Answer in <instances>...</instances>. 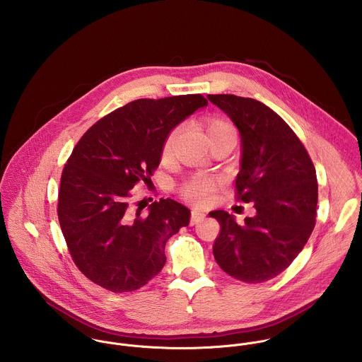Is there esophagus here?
Wrapping results in <instances>:
<instances>
[{
  "label": "esophagus",
  "instance_id": "1",
  "mask_svg": "<svg viewBox=\"0 0 362 362\" xmlns=\"http://www.w3.org/2000/svg\"><path fill=\"white\" fill-rule=\"evenodd\" d=\"M205 218V213L199 211V210H192L191 211V220H189V224L191 226H195L198 224L199 221H202Z\"/></svg>",
  "mask_w": 362,
  "mask_h": 362
}]
</instances>
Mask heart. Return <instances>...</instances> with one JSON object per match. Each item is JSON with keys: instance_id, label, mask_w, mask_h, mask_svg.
<instances>
[{"instance_id": "b5f03b06", "label": "heart", "mask_w": 362, "mask_h": 362, "mask_svg": "<svg viewBox=\"0 0 362 362\" xmlns=\"http://www.w3.org/2000/svg\"><path fill=\"white\" fill-rule=\"evenodd\" d=\"M206 134L209 141L216 139V138H223V136L237 138V131H235L234 125L221 117H211L207 119ZM177 135H178V128H174L165 136V139L163 142V148H161L163 158H168L171 155ZM214 187H216L214 181L209 180L206 177H195V178L187 181L181 187V197L194 205H204L209 201L211 192L214 191Z\"/></svg>"}]
</instances>
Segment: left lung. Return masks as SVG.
<instances>
[{
  "label": "left lung",
  "mask_w": 362,
  "mask_h": 362,
  "mask_svg": "<svg viewBox=\"0 0 362 362\" xmlns=\"http://www.w3.org/2000/svg\"><path fill=\"white\" fill-rule=\"evenodd\" d=\"M207 99L240 131L235 197L257 209L243 226L224 210L209 213L220 224L213 255L231 277L263 283L284 272L310 238L317 205L315 167L294 131L267 105L235 95Z\"/></svg>",
  "instance_id": "8db88e82"
}]
</instances>
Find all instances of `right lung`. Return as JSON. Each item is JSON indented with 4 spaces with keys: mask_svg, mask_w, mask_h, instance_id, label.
I'll use <instances>...</instances> for the list:
<instances>
[{
    "mask_svg": "<svg viewBox=\"0 0 362 362\" xmlns=\"http://www.w3.org/2000/svg\"><path fill=\"white\" fill-rule=\"evenodd\" d=\"M206 104L202 95L138 99L100 118L74 148L57 213L71 258L98 286L121 294L148 284L165 263L167 240L189 224L188 207L173 199L134 211L131 189L152 185L168 132Z\"/></svg>",
    "mask_w": 362,
    "mask_h": 362,
    "instance_id": "1",
    "label": "right lung"
}]
</instances>
